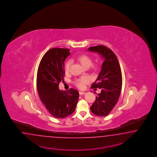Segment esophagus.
Here are the masks:
<instances>
[{"label": "esophagus", "mask_w": 157, "mask_h": 157, "mask_svg": "<svg viewBox=\"0 0 157 157\" xmlns=\"http://www.w3.org/2000/svg\"><path fill=\"white\" fill-rule=\"evenodd\" d=\"M79 93V94H80V95H84V94H86L85 92L81 91H80Z\"/></svg>", "instance_id": "obj_1"}]
</instances>
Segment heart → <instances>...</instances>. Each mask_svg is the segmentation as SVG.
Returning a JSON list of instances; mask_svg holds the SVG:
<instances>
[{
  "mask_svg": "<svg viewBox=\"0 0 157 157\" xmlns=\"http://www.w3.org/2000/svg\"><path fill=\"white\" fill-rule=\"evenodd\" d=\"M77 62H79L82 66L86 68H88L91 66L93 63L92 58L87 55L83 54L81 55L76 58ZM71 62L70 61L67 62L64 67V71L66 73H68L70 70ZM91 68L93 70H96L97 68V65H92ZM89 82V79L87 77H82L75 81V85L79 89H83L86 83H87Z\"/></svg>",
  "mask_w": 157,
  "mask_h": 157,
  "instance_id": "heart-1",
  "label": "heart"
}]
</instances>
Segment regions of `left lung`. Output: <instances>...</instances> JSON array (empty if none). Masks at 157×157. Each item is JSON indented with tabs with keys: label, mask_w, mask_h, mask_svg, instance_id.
Returning a JSON list of instances; mask_svg holds the SVG:
<instances>
[{
	"label": "left lung",
	"mask_w": 157,
	"mask_h": 157,
	"mask_svg": "<svg viewBox=\"0 0 157 157\" xmlns=\"http://www.w3.org/2000/svg\"><path fill=\"white\" fill-rule=\"evenodd\" d=\"M88 51L97 52L104 59L101 70L91 87L101 91L96 96L91 111L99 116H106L117 104L122 87V75L118 59L113 52L104 45L90 47Z\"/></svg>",
	"instance_id": "8db88e82"
}]
</instances>
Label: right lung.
Here are the masks:
<instances>
[{"instance_id": "1", "label": "right lung", "mask_w": 157, "mask_h": 157, "mask_svg": "<svg viewBox=\"0 0 157 157\" xmlns=\"http://www.w3.org/2000/svg\"><path fill=\"white\" fill-rule=\"evenodd\" d=\"M70 55V50L55 48L44 55L38 66L37 89L46 109L53 117L63 119L71 115L76 108L79 92L74 89L62 91L59 83L63 81L64 61Z\"/></svg>"}]
</instances>
